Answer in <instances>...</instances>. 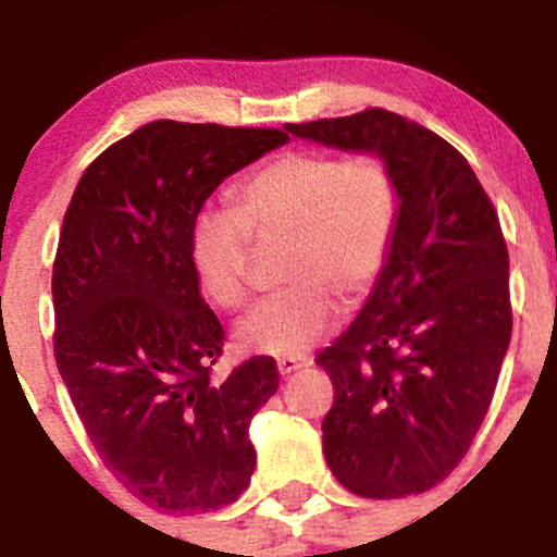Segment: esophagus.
<instances>
[{
    "label": "esophagus",
    "mask_w": 557,
    "mask_h": 557,
    "mask_svg": "<svg viewBox=\"0 0 557 557\" xmlns=\"http://www.w3.org/2000/svg\"><path fill=\"white\" fill-rule=\"evenodd\" d=\"M307 366H312V360H309V357H280L277 360V371L283 373V376L301 371V368H307Z\"/></svg>",
    "instance_id": "34e87169"
}]
</instances>
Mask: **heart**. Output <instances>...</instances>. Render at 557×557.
I'll use <instances>...</instances> for the list:
<instances>
[{
    "label": "heart",
    "mask_w": 557,
    "mask_h": 557,
    "mask_svg": "<svg viewBox=\"0 0 557 557\" xmlns=\"http://www.w3.org/2000/svg\"><path fill=\"white\" fill-rule=\"evenodd\" d=\"M400 213L397 181L379 157L288 151L239 184L232 208H202L189 261L205 296L234 312L248 301L253 237L285 243V294L256 307L234 336L248 352L290 357L327 336L373 290Z\"/></svg>",
    "instance_id": "heart-1"
}]
</instances>
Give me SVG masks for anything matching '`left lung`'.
<instances>
[{"label": "left lung", "mask_w": 557, "mask_h": 557, "mask_svg": "<svg viewBox=\"0 0 557 557\" xmlns=\"http://www.w3.org/2000/svg\"><path fill=\"white\" fill-rule=\"evenodd\" d=\"M386 162L400 191L389 261L355 323L318 355L333 382L323 454L368 499L421 494L465 459L512 336L510 256L470 162L384 109L285 125Z\"/></svg>", "instance_id": "left-lung-1"}]
</instances>
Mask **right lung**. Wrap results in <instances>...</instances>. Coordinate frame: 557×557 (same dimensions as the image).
Instances as JSON below:
<instances>
[{"mask_svg": "<svg viewBox=\"0 0 557 557\" xmlns=\"http://www.w3.org/2000/svg\"><path fill=\"white\" fill-rule=\"evenodd\" d=\"M288 136L157 120L82 173L52 263L55 362L87 437L162 512L232 505L256 467L248 426L277 392L272 357L224 382V327L202 301L189 226L226 175Z\"/></svg>", "mask_w": 557, "mask_h": 557, "instance_id": "obj_1", "label": "right lung"}]
</instances>
